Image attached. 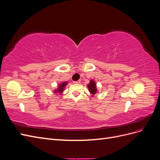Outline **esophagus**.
Masks as SVG:
<instances>
[{
  "label": "esophagus",
  "instance_id": "34e87169",
  "mask_svg": "<svg viewBox=\"0 0 160 160\" xmlns=\"http://www.w3.org/2000/svg\"><path fill=\"white\" fill-rule=\"evenodd\" d=\"M74 84H79L80 83V81H74L73 82Z\"/></svg>",
  "mask_w": 160,
  "mask_h": 160
}]
</instances>
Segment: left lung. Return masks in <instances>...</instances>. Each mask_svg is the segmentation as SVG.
<instances>
[{
	"label": "left lung",
	"mask_w": 160,
	"mask_h": 160,
	"mask_svg": "<svg viewBox=\"0 0 160 160\" xmlns=\"http://www.w3.org/2000/svg\"><path fill=\"white\" fill-rule=\"evenodd\" d=\"M88 88L91 96H94L96 93H98V88H97L96 83L94 80L91 79L89 84L88 85Z\"/></svg>",
	"instance_id": "obj_1"
}]
</instances>
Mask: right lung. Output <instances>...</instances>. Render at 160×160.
<instances>
[{
    "mask_svg": "<svg viewBox=\"0 0 160 160\" xmlns=\"http://www.w3.org/2000/svg\"><path fill=\"white\" fill-rule=\"evenodd\" d=\"M68 84V82L67 81H63V82H61V83H59L58 85L57 88L54 89L53 91V93H55L56 95H60L62 94V92H63L66 85Z\"/></svg>",
    "mask_w": 160,
    "mask_h": 160,
    "instance_id": "right-lung-1",
    "label": "right lung"
}]
</instances>
